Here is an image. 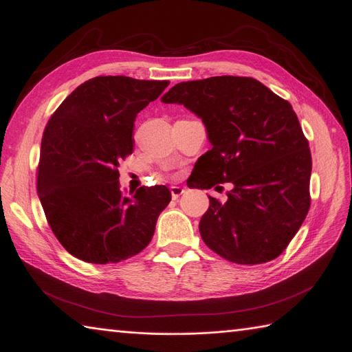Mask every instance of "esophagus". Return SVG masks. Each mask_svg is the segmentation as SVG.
I'll use <instances>...</instances> for the list:
<instances>
[{
    "mask_svg": "<svg viewBox=\"0 0 352 352\" xmlns=\"http://www.w3.org/2000/svg\"><path fill=\"white\" fill-rule=\"evenodd\" d=\"M170 192H172L173 199H177L180 195L185 192V189L182 186H172V188H170Z\"/></svg>",
    "mask_w": 352,
    "mask_h": 352,
    "instance_id": "esophagus-1",
    "label": "esophagus"
}]
</instances>
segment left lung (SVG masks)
<instances>
[{
	"instance_id": "obj_1",
	"label": "left lung",
	"mask_w": 352,
	"mask_h": 352,
	"mask_svg": "<svg viewBox=\"0 0 352 352\" xmlns=\"http://www.w3.org/2000/svg\"><path fill=\"white\" fill-rule=\"evenodd\" d=\"M162 101L195 113L212 145L188 186L233 185L225 202L208 197L202 241L238 264L279 257L310 208L311 153L292 105L257 79L239 76L180 82Z\"/></svg>"
}]
</instances>
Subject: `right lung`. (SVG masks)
<instances>
[{
    "label": "right lung",
    "instance_id": "add662e5",
    "mask_svg": "<svg viewBox=\"0 0 352 352\" xmlns=\"http://www.w3.org/2000/svg\"><path fill=\"white\" fill-rule=\"evenodd\" d=\"M168 83L94 78L79 85L48 120L36 188L51 230L73 257L119 263L150 243L172 194L155 185L126 195L117 168L133 151L138 113Z\"/></svg>",
    "mask_w": 352,
    "mask_h": 352
}]
</instances>
